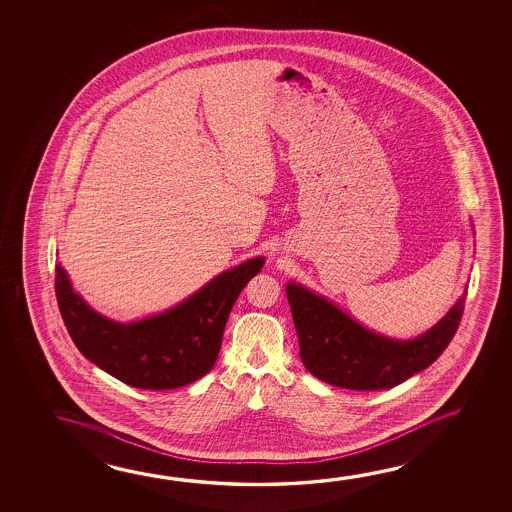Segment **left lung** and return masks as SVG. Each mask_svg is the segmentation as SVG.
Listing matches in <instances>:
<instances>
[{
    "label": "left lung",
    "mask_w": 512,
    "mask_h": 512,
    "mask_svg": "<svg viewBox=\"0 0 512 512\" xmlns=\"http://www.w3.org/2000/svg\"><path fill=\"white\" fill-rule=\"evenodd\" d=\"M285 293L293 312L303 366L330 386L378 391L402 384L428 368L446 350L461 323L468 291L437 325L409 341L371 332L334 303L300 284L289 282Z\"/></svg>",
    "instance_id": "1"
}]
</instances>
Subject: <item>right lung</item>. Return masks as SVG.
Wrapping results in <instances>:
<instances>
[{"instance_id":"add662e5","label":"right lung","mask_w":512,"mask_h":512,"mask_svg":"<svg viewBox=\"0 0 512 512\" xmlns=\"http://www.w3.org/2000/svg\"><path fill=\"white\" fill-rule=\"evenodd\" d=\"M264 259L228 269L198 293L157 316L118 323L94 312L55 268V294L69 336L85 359L128 386L166 391L207 375L218 359L228 314Z\"/></svg>"}]
</instances>
